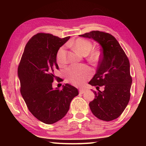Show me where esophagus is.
I'll use <instances>...</instances> for the list:
<instances>
[{"label": "esophagus", "instance_id": "1", "mask_svg": "<svg viewBox=\"0 0 146 146\" xmlns=\"http://www.w3.org/2000/svg\"><path fill=\"white\" fill-rule=\"evenodd\" d=\"M85 91H86V90H84V89H80V90H79V93H80V94H83L85 92Z\"/></svg>", "mask_w": 146, "mask_h": 146}]
</instances>
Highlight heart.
Returning a JSON list of instances; mask_svg holds the SVG:
<instances>
[{
    "instance_id": "heart-1",
    "label": "heart",
    "mask_w": 146,
    "mask_h": 146,
    "mask_svg": "<svg viewBox=\"0 0 146 146\" xmlns=\"http://www.w3.org/2000/svg\"><path fill=\"white\" fill-rule=\"evenodd\" d=\"M76 51L84 55H87L92 49L91 42L84 38H78L71 44ZM100 53L99 51H93L88 56V60L92 63H97L99 60ZM56 61L60 66H63L66 63V51L64 46L58 49L56 53ZM90 68L85 65H72L66 71L68 80L73 84L80 86L83 85L91 76Z\"/></svg>"
}]
</instances>
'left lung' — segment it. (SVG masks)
Here are the masks:
<instances>
[{
	"label": "left lung",
	"instance_id": "1",
	"mask_svg": "<svg viewBox=\"0 0 146 146\" xmlns=\"http://www.w3.org/2000/svg\"><path fill=\"white\" fill-rule=\"evenodd\" d=\"M80 36L92 38L102 47L97 72L89 82L98 90L93 91L95 98L89 104L91 112L100 120H115L123 113L130 99L132 78L129 61L117 39L111 34L92 31ZM100 86L104 90H99Z\"/></svg>",
	"mask_w": 146,
	"mask_h": 146
}]
</instances>
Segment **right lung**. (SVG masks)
I'll list each match as a JSON object with an SVG mask.
<instances>
[{"instance_id":"obj_1","label":"right lung","mask_w":146,"mask_h":146,"mask_svg":"<svg viewBox=\"0 0 146 146\" xmlns=\"http://www.w3.org/2000/svg\"><path fill=\"white\" fill-rule=\"evenodd\" d=\"M70 38L37 33L27 43L18 67L21 93L27 107L35 117L47 124L61 120L78 95L77 89L68 84L62 90L52 87L54 79H58L54 74L58 70L56 53Z\"/></svg>"}]
</instances>
